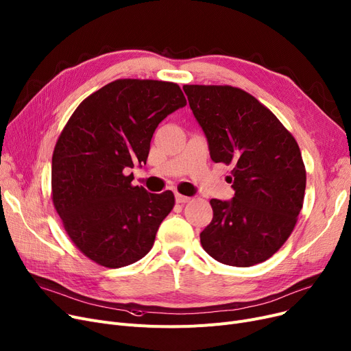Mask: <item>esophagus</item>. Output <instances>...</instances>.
Listing matches in <instances>:
<instances>
[{"label": "esophagus", "instance_id": "esophagus-1", "mask_svg": "<svg viewBox=\"0 0 351 351\" xmlns=\"http://www.w3.org/2000/svg\"><path fill=\"white\" fill-rule=\"evenodd\" d=\"M189 200H191V197H188V196H185V195L176 193V202H178V204H188Z\"/></svg>", "mask_w": 351, "mask_h": 351}]
</instances>
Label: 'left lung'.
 Here are the masks:
<instances>
[{
  "instance_id": "1",
  "label": "left lung",
  "mask_w": 351,
  "mask_h": 351,
  "mask_svg": "<svg viewBox=\"0 0 351 351\" xmlns=\"http://www.w3.org/2000/svg\"><path fill=\"white\" fill-rule=\"evenodd\" d=\"M213 162L232 166L234 196L212 199L200 243L215 261L249 267L278 252L298 223L306 168L294 136L269 108L230 85H183Z\"/></svg>"
}]
</instances>
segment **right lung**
<instances>
[{
	"mask_svg": "<svg viewBox=\"0 0 351 351\" xmlns=\"http://www.w3.org/2000/svg\"><path fill=\"white\" fill-rule=\"evenodd\" d=\"M185 105L175 82L117 80L86 97L64 126L52 154L51 199L92 262L118 269L152 249L175 196L134 186L125 172L146 163L159 122Z\"/></svg>",
	"mask_w": 351,
	"mask_h": 351,
	"instance_id": "right-lung-1",
	"label": "right lung"
}]
</instances>
